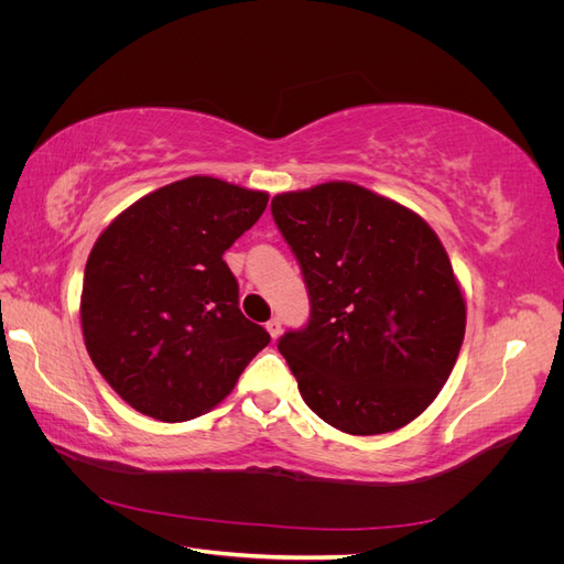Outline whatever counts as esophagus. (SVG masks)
Instances as JSON below:
<instances>
[{
	"mask_svg": "<svg viewBox=\"0 0 564 564\" xmlns=\"http://www.w3.org/2000/svg\"><path fill=\"white\" fill-rule=\"evenodd\" d=\"M265 329H268V334H270L272 338H278L280 332H282V319H280V317H272V319L265 324Z\"/></svg>",
	"mask_w": 564,
	"mask_h": 564,
	"instance_id": "obj_1",
	"label": "esophagus"
}]
</instances>
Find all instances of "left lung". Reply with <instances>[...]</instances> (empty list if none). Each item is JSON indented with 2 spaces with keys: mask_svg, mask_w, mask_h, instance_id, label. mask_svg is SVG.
<instances>
[{
  "mask_svg": "<svg viewBox=\"0 0 564 564\" xmlns=\"http://www.w3.org/2000/svg\"><path fill=\"white\" fill-rule=\"evenodd\" d=\"M301 263L311 322L280 352L313 412L348 435L421 416L466 334V296L435 230L404 204L350 181L272 197Z\"/></svg>",
  "mask_w": 564,
  "mask_h": 564,
  "instance_id": "obj_1",
  "label": "left lung"
}]
</instances>
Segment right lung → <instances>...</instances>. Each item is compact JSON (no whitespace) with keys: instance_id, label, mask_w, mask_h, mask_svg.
Masks as SVG:
<instances>
[{"instance_id":"1","label":"right lung","mask_w":564,"mask_h":564,"mask_svg":"<svg viewBox=\"0 0 564 564\" xmlns=\"http://www.w3.org/2000/svg\"><path fill=\"white\" fill-rule=\"evenodd\" d=\"M268 193L187 176L158 187L98 235L84 268V346L110 388L164 423L212 412L270 344L237 305L226 249Z\"/></svg>"}]
</instances>
